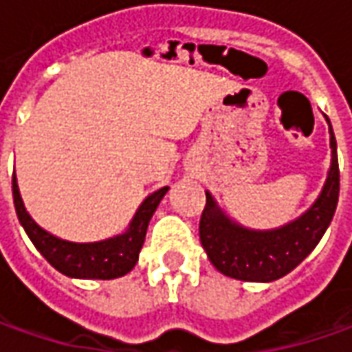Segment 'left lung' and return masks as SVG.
<instances>
[{"instance_id":"obj_1","label":"left lung","mask_w":352,"mask_h":352,"mask_svg":"<svg viewBox=\"0 0 352 352\" xmlns=\"http://www.w3.org/2000/svg\"><path fill=\"white\" fill-rule=\"evenodd\" d=\"M329 123V119H327ZM331 135V168L316 204L296 221L270 229L254 231L231 221L210 192L199 219V241L211 264L225 276L245 282H272L286 276L316 249L331 223L339 201V162L337 141Z\"/></svg>"}]
</instances>
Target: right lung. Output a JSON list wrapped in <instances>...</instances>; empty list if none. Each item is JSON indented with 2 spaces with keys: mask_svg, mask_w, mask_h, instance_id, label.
I'll return each mask as SVG.
<instances>
[{
  "mask_svg": "<svg viewBox=\"0 0 352 352\" xmlns=\"http://www.w3.org/2000/svg\"><path fill=\"white\" fill-rule=\"evenodd\" d=\"M168 192V186L156 190L146 197L137 210L127 231L121 235L98 241V243H70L50 235L43 227L34 223L27 213L19 194L17 178L13 176V201L25 233L33 241L36 250L52 264L58 272L70 278H91V280H111L125 276L139 261V252L144 243L148 221L158 208L160 199Z\"/></svg>",
  "mask_w": 352,
  "mask_h": 352,
  "instance_id": "add662e5",
  "label": "right lung"
}]
</instances>
